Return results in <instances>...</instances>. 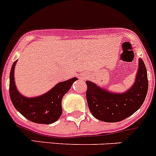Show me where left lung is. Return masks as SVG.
I'll list each match as a JSON object with an SVG mask.
<instances>
[{
	"instance_id": "obj_1",
	"label": "left lung",
	"mask_w": 156,
	"mask_h": 156,
	"mask_svg": "<svg viewBox=\"0 0 156 156\" xmlns=\"http://www.w3.org/2000/svg\"><path fill=\"white\" fill-rule=\"evenodd\" d=\"M134 85L124 93H112L87 81V100L93 116L106 122H115L128 118L142 106L148 92L146 66L139 59Z\"/></svg>"
}]
</instances>
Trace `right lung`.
<instances>
[{"label": "right lung", "mask_w": 156, "mask_h": 156, "mask_svg": "<svg viewBox=\"0 0 156 156\" xmlns=\"http://www.w3.org/2000/svg\"><path fill=\"white\" fill-rule=\"evenodd\" d=\"M14 62L10 73L9 92L13 105L22 115L30 121L40 124H51L59 119L62 114L61 101L77 78L59 83L48 93L34 98H26L20 95L14 83Z\"/></svg>", "instance_id": "obj_1"}]
</instances>
